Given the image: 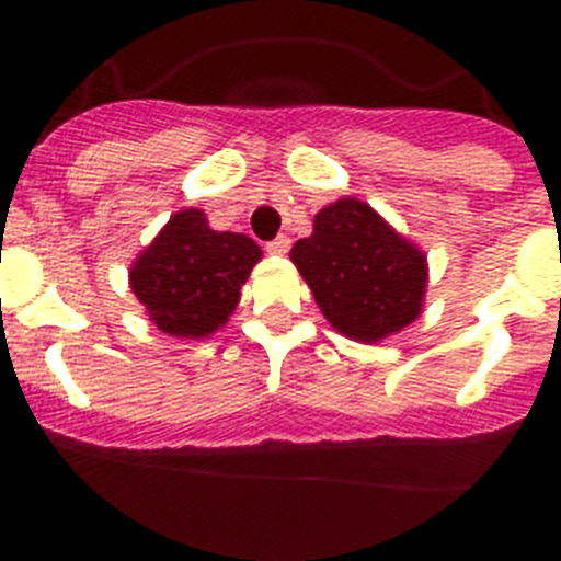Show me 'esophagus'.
<instances>
[{"label": "esophagus", "instance_id": "34e87169", "mask_svg": "<svg viewBox=\"0 0 561 561\" xmlns=\"http://www.w3.org/2000/svg\"><path fill=\"white\" fill-rule=\"evenodd\" d=\"M291 247V238L289 236H277L272 238L270 244H266V252H272V255H286Z\"/></svg>", "mask_w": 561, "mask_h": 561}]
</instances>
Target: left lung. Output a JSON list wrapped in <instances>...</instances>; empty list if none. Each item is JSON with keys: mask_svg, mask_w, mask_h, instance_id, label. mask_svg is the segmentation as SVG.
Segmentation results:
<instances>
[{"mask_svg": "<svg viewBox=\"0 0 561 561\" xmlns=\"http://www.w3.org/2000/svg\"><path fill=\"white\" fill-rule=\"evenodd\" d=\"M291 261L325 320L351 340H385L419 317L427 257L365 202L323 207L314 232L291 247Z\"/></svg>", "mask_w": 561, "mask_h": 561, "instance_id": "obj_1", "label": "left lung"}]
</instances>
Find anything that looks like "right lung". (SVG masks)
Returning a JSON list of instances; mask_svg holds the SVG:
<instances>
[{
    "label": "right lung",
    "mask_w": 561,
    "mask_h": 561,
    "mask_svg": "<svg viewBox=\"0 0 561 561\" xmlns=\"http://www.w3.org/2000/svg\"><path fill=\"white\" fill-rule=\"evenodd\" d=\"M257 257L252 238L210 230L205 213L182 210L134 261L131 289L157 329L196 340L232 314Z\"/></svg>",
    "instance_id": "obj_1"
}]
</instances>
